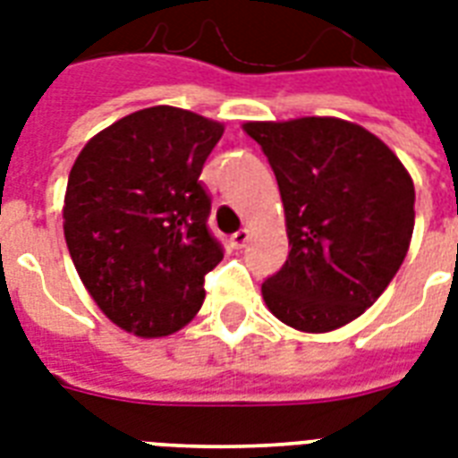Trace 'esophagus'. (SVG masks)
Masks as SVG:
<instances>
[{
	"instance_id": "34e87169",
	"label": "esophagus",
	"mask_w": 458,
	"mask_h": 458,
	"mask_svg": "<svg viewBox=\"0 0 458 458\" xmlns=\"http://www.w3.org/2000/svg\"><path fill=\"white\" fill-rule=\"evenodd\" d=\"M250 237H251V233L247 228L237 230L235 235L230 237V247H233V250H242L244 244L250 242Z\"/></svg>"
}]
</instances>
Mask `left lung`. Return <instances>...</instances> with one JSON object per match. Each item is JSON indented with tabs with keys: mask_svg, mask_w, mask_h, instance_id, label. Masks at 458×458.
Returning a JSON list of instances; mask_svg holds the SVG:
<instances>
[{
	"mask_svg": "<svg viewBox=\"0 0 458 458\" xmlns=\"http://www.w3.org/2000/svg\"><path fill=\"white\" fill-rule=\"evenodd\" d=\"M285 207L290 254L261 285L268 311L301 333L359 318L397 276L413 235V180L366 128L333 116L251 121Z\"/></svg>",
	"mask_w": 458,
	"mask_h": 458,
	"instance_id": "8db88e82",
	"label": "left lung"
}]
</instances>
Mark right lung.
<instances>
[{"mask_svg":"<svg viewBox=\"0 0 458 458\" xmlns=\"http://www.w3.org/2000/svg\"><path fill=\"white\" fill-rule=\"evenodd\" d=\"M221 135L218 121L149 106L97 132L71 168L64 235L75 271L104 316L135 337L187 326L223 259L199 182Z\"/></svg>","mask_w":458,"mask_h":458,"instance_id":"add662e5","label":"right lung"}]
</instances>
